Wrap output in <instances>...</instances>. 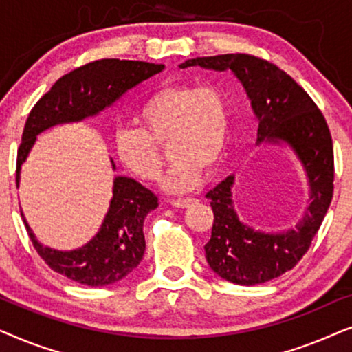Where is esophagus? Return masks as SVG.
<instances>
[{
	"instance_id": "obj_1",
	"label": "esophagus",
	"mask_w": 352,
	"mask_h": 352,
	"mask_svg": "<svg viewBox=\"0 0 352 352\" xmlns=\"http://www.w3.org/2000/svg\"><path fill=\"white\" fill-rule=\"evenodd\" d=\"M195 199H177V200H170V204L176 208H189V206L194 204Z\"/></svg>"
}]
</instances>
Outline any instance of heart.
<instances>
[{
	"mask_svg": "<svg viewBox=\"0 0 352 352\" xmlns=\"http://www.w3.org/2000/svg\"><path fill=\"white\" fill-rule=\"evenodd\" d=\"M139 128L115 133V153L138 179L153 182L162 176L168 142L173 166L163 181L173 194L200 184L205 170L223 160L230 128L228 94L214 85H170L153 93L136 113Z\"/></svg>",
	"mask_w": 352,
	"mask_h": 352,
	"instance_id": "heart-1",
	"label": "heart"
}]
</instances>
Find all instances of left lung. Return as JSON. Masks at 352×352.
Wrapping results in <instances>:
<instances>
[{"label": "left lung", "instance_id": "obj_1", "mask_svg": "<svg viewBox=\"0 0 352 352\" xmlns=\"http://www.w3.org/2000/svg\"><path fill=\"white\" fill-rule=\"evenodd\" d=\"M186 67L237 76L258 120V144H287L300 160L309 186V205L293 229L263 232L242 223L234 208L235 176H228L206 194L214 221L205 245L210 267L237 285H258L296 266L319 230L333 197V144L324 115L309 94L271 62L250 54L197 57Z\"/></svg>", "mask_w": 352, "mask_h": 352}]
</instances>
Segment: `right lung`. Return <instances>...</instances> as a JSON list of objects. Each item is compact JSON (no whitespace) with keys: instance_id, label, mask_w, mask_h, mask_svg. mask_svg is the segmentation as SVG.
Listing matches in <instances>:
<instances>
[{"instance_id":"1","label":"right lung","mask_w":352,"mask_h":352,"mask_svg":"<svg viewBox=\"0 0 352 352\" xmlns=\"http://www.w3.org/2000/svg\"><path fill=\"white\" fill-rule=\"evenodd\" d=\"M162 64L141 60L100 59L72 70L56 81L52 88L35 104L23 128L17 151L16 182L38 134L56 124L83 122L113 105L128 89L160 74ZM112 168L115 163L112 158ZM158 206L157 195L141 182L126 176L113 179V197L99 232L81 248L60 252L38 242L25 224L28 237L38 254L52 271L88 287H104L122 280L138 267L146 252L144 219Z\"/></svg>"}]
</instances>
